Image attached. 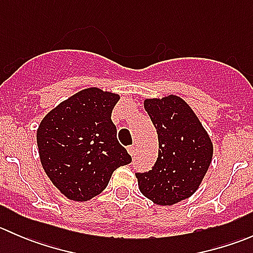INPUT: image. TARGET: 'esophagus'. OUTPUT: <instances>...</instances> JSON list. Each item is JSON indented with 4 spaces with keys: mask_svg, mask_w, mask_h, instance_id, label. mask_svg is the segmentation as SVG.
<instances>
[{
    "mask_svg": "<svg viewBox=\"0 0 253 253\" xmlns=\"http://www.w3.org/2000/svg\"><path fill=\"white\" fill-rule=\"evenodd\" d=\"M127 150H128L129 155H131V157H133L137 152V148H136V145H129V147L127 148Z\"/></svg>",
    "mask_w": 253,
    "mask_h": 253,
    "instance_id": "1",
    "label": "esophagus"
}]
</instances>
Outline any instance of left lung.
Instances as JSON below:
<instances>
[{
    "instance_id": "8db88e82",
    "label": "left lung",
    "mask_w": 253,
    "mask_h": 253,
    "mask_svg": "<svg viewBox=\"0 0 253 253\" xmlns=\"http://www.w3.org/2000/svg\"><path fill=\"white\" fill-rule=\"evenodd\" d=\"M144 109L158 133L157 162L137 172L139 191L153 203L172 206L200 187L213 158V143L185 100L176 95L145 99Z\"/></svg>"
}]
</instances>
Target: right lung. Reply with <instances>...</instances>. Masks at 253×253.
Here are the masks:
<instances>
[{
  "label": "right lung",
  "mask_w": 253,
  "mask_h": 253,
  "mask_svg": "<svg viewBox=\"0 0 253 253\" xmlns=\"http://www.w3.org/2000/svg\"><path fill=\"white\" fill-rule=\"evenodd\" d=\"M119 94L86 88L58 104L37 131L40 162L68 200L85 202L103 192L112 172L132 162L117 141L111 112Z\"/></svg>",
  "instance_id": "right-lung-1"
}]
</instances>
